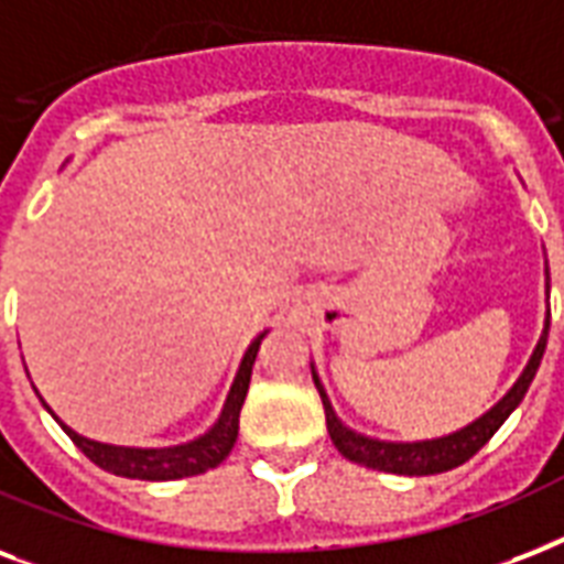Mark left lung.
Here are the masks:
<instances>
[{
    "instance_id": "obj_1",
    "label": "left lung",
    "mask_w": 564,
    "mask_h": 564,
    "mask_svg": "<svg viewBox=\"0 0 564 564\" xmlns=\"http://www.w3.org/2000/svg\"><path fill=\"white\" fill-rule=\"evenodd\" d=\"M544 291L550 296V268L544 261ZM547 335H550V305L544 312V329L539 335V344L532 350L527 368L521 370V377L514 379V386L506 391L500 400H497L486 414H479L477 421H470L468 426L449 432V435H441V438H423V441H386L373 438V435H365V432H356L352 426L335 414L332 409V400L323 388L321 377H317V368L312 361V379L317 391H321L323 412H326V430H329L332 444L338 447L344 459L356 462V465H365V468L386 470V474H400V477H430V474H444V470H453L465 465V462L477 453V449L486 447V441L495 435L500 426L506 423V417L521 405V400L530 391L532 379H535V370H539L541 359H544V350H547Z\"/></svg>"
}]
</instances>
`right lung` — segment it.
I'll use <instances>...</instances> for the list:
<instances>
[{"instance_id":"obj_1","label":"right lung","mask_w":564,"mask_h":564,"mask_svg":"<svg viewBox=\"0 0 564 564\" xmlns=\"http://www.w3.org/2000/svg\"><path fill=\"white\" fill-rule=\"evenodd\" d=\"M270 329H264L261 335L252 338V344L243 352L241 365H238V373L232 379V388L223 400V409L217 414V421L191 441H182V444H170V447H123V444H105V441H94L78 435L73 426L61 421L58 414L52 412L46 400L41 394L43 409L58 421V426L67 432L73 444H76L87 459L99 465L108 474H117V477L126 479H150V482H167V479H185L196 477V474H205L208 468H217L235 447V438H238V417H241V405L247 400V391H250V377L252 365H256V352H259L261 338L268 335ZM37 391V388H34Z\"/></svg>"}]
</instances>
